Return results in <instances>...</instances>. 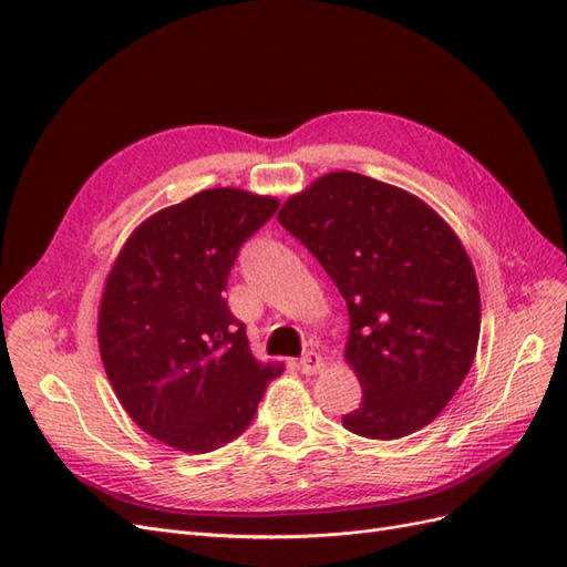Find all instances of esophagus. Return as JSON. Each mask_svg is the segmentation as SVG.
<instances>
[{
    "label": "esophagus",
    "mask_w": 567,
    "mask_h": 567,
    "mask_svg": "<svg viewBox=\"0 0 567 567\" xmlns=\"http://www.w3.org/2000/svg\"><path fill=\"white\" fill-rule=\"evenodd\" d=\"M323 367H326V362H323V357L319 352H307L300 359V371L307 373V375H315V373L323 371Z\"/></svg>",
    "instance_id": "esophagus-1"
}]
</instances>
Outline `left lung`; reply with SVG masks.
Listing matches in <instances>:
<instances>
[{"mask_svg": "<svg viewBox=\"0 0 567 567\" xmlns=\"http://www.w3.org/2000/svg\"><path fill=\"white\" fill-rule=\"evenodd\" d=\"M348 302L346 362L362 402L350 433L398 440L435 421L466 379L480 290L461 238L419 196L357 173H329L279 210Z\"/></svg>", "mask_w": 567, "mask_h": 567, "instance_id": "1", "label": "left lung"}]
</instances>
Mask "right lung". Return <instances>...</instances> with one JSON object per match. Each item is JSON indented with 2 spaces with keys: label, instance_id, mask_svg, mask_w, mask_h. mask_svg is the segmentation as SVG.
Masks as SVG:
<instances>
[{
  "label": "right lung",
  "instance_id": "add662e5",
  "mask_svg": "<svg viewBox=\"0 0 567 567\" xmlns=\"http://www.w3.org/2000/svg\"><path fill=\"white\" fill-rule=\"evenodd\" d=\"M279 200L221 186L146 217L113 260L99 302V352L130 419L186 454L250 425L284 364L257 362L221 293L248 236Z\"/></svg>",
  "mask_w": 567,
  "mask_h": 567
}]
</instances>
